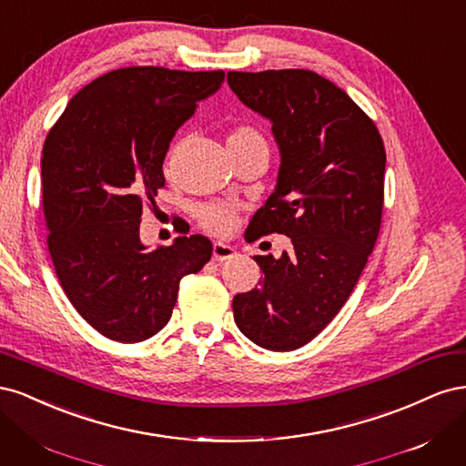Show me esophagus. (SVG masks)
Listing matches in <instances>:
<instances>
[{"instance_id":"obj_1","label":"esophagus","mask_w":466,"mask_h":466,"mask_svg":"<svg viewBox=\"0 0 466 466\" xmlns=\"http://www.w3.org/2000/svg\"><path fill=\"white\" fill-rule=\"evenodd\" d=\"M237 255L235 247L228 245V243H216L214 245V252H211V257H214L216 262H223V260H229Z\"/></svg>"}]
</instances>
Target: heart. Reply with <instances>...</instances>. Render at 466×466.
I'll return each instance as SVG.
<instances>
[{
  "instance_id": "1",
  "label": "heart",
  "mask_w": 466,
  "mask_h": 466,
  "mask_svg": "<svg viewBox=\"0 0 466 466\" xmlns=\"http://www.w3.org/2000/svg\"><path fill=\"white\" fill-rule=\"evenodd\" d=\"M238 146H266L264 137L258 130L250 128V126H237L235 130L228 136V147H238ZM196 218H198L202 228H206L211 233H225L231 229L235 219V209L228 204L211 202L202 204L196 208Z\"/></svg>"
}]
</instances>
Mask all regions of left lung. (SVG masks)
Returning a JSON list of instances; mask_svg holds the SVG:
<instances>
[{"label": "left lung", "instance_id": "8db88e82", "mask_svg": "<svg viewBox=\"0 0 466 466\" xmlns=\"http://www.w3.org/2000/svg\"><path fill=\"white\" fill-rule=\"evenodd\" d=\"M238 101L272 122L276 188L245 238H291L279 258L255 257L260 288L233 298L238 330L272 351L311 342L354 291L375 247L385 190L377 126L332 81L309 69L229 72Z\"/></svg>", "mask_w": 466, "mask_h": 466}]
</instances>
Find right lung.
I'll return each mask as SVG.
<instances>
[{"mask_svg": "<svg viewBox=\"0 0 466 466\" xmlns=\"http://www.w3.org/2000/svg\"><path fill=\"white\" fill-rule=\"evenodd\" d=\"M221 72L134 66L108 72L67 103L42 147L48 250L76 311L110 340L134 344L173 315L178 284L211 258L202 235L149 250L144 202L165 185L175 132L214 95Z\"/></svg>", "mask_w": 466, "mask_h": 466, "instance_id": "right-lung-1", "label": "right lung"}]
</instances>
